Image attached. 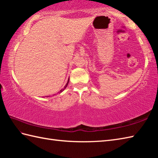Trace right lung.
I'll return each mask as SVG.
<instances>
[{
	"label": "right lung",
	"mask_w": 158,
	"mask_h": 158,
	"mask_svg": "<svg viewBox=\"0 0 158 158\" xmlns=\"http://www.w3.org/2000/svg\"><path fill=\"white\" fill-rule=\"evenodd\" d=\"M69 79H68V81H67V83H66V84L65 85V86H64V88L63 89H62L61 90H60V92H58V93H61V92H62L65 89H66V88L67 87V85H68V84H69Z\"/></svg>",
	"instance_id": "obj_1"
}]
</instances>
